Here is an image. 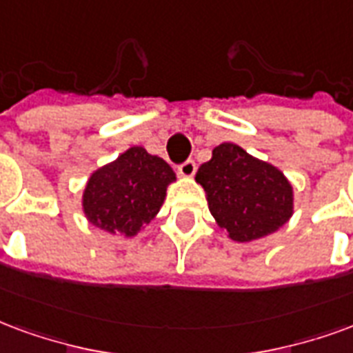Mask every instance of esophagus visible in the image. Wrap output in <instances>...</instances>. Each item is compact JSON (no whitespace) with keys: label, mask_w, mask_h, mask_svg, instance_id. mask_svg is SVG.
<instances>
[{"label":"esophagus","mask_w":353,"mask_h":353,"mask_svg":"<svg viewBox=\"0 0 353 353\" xmlns=\"http://www.w3.org/2000/svg\"><path fill=\"white\" fill-rule=\"evenodd\" d=\"M196 172V163L192 159H187L185 163H181L177 166V174L181 177H192Z\"/></svg>","instance_id":"1"}]
</instances>
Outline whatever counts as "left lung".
<instances>
[{"label": "left lung", "mask_w": 353, "mask_h": 353, "mask_svg": "<svg viewBox=\"0 0 353 353\" xmlns=\"http://www.w3.org/2000/svg\"><path fill=\"white\" fill-rule=\"evenodd\" d=\"M211 215L234 241H252L283 226L294 208L292 185L281 170L221 143L196 172Z\"/></svg>", "instance_id": "obj_1"}]
</instances>
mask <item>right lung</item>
Instances as JSON below:
<instances>
[{
  "label": "right lung",
  "mask_w": 353,
  "mask_h": 353,
  "mask_svg": "<svg viewBox=\"0 0 353 353\" xmlns=\"http://www.w3.org/2000/svg\"><path fill=\"white\" fill-rule=\"evenodd\" d=\"M174 179L176 174L166 161L134 145L90 177L83 213L97 228L137 236L159 213Z\"/></svg>",
  "instance_id": "add662e5"
}]
</instances>
